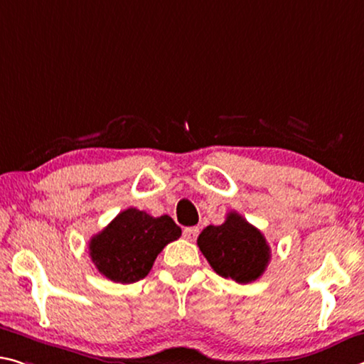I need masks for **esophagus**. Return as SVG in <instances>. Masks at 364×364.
Masks as SVG:
<instances>
[{
  "label": "esophagus",
  "mask_w": 364,
  "mask_h": 364,
  "mask_svg": "<svg viewBox=\"0 0 364 364\" xmlns=\"http://www.w3.org/2000/svg\"><path fill=\"white\" fill-rule=\"evenodd\" d=\"M198 235H199L198 227H188V228L183 230L184 240H188V241H194L196 238H198Z\"/></svg>",
  "instance_id": "34e87169"
}]
</instances>
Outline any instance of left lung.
<instances>
[{"label": "left lung", "instance_id": "8db88e82", "mask_svg": "<svg viewBox=\"0 0 364 364\" xmlns=\"http://www.w3.org/2000/svg\"><path fill=\"white\" fill-rule=\"evenodd\" d=\"M198 246L218 275L238 284L257 280L270 261L264 235L236 212H230L222 225L205 227Z\"/></svg>", "mask_w": 364, "mask_h": 364}]
</instances>
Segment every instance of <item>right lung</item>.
Segmentation results:
<instances>
[{
	"label": "right lung",
	"mask_w": 364,
	"mask_h": 364,
	"mask_svg": "<svg viewBox=\"0 0 364 364\" xmlns=\"http://www.w3.org/2000/svg\"><path fill=\"white\" fill-rule=\"evenodd\" d=\"M181 236V228L168 215L119 212L100 233L92 236L89 252L102 275L117 284H134L151 272L164 247Z\"/></svg>",
	"instance_id": "obj_1"
}]
</instances>
